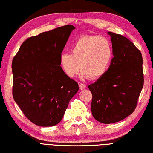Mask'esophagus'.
<instances>
[{
	"instance_id": "obj_1",
	"label": "esophagus",
	"mask_w": 153,
	"mask_h": 153,
	"mask_svg": "<svg viewBox=\"0 0 153 153\" xmlns=\"http://www.w3.org/2000/svg\"><path fill=\"white\" fill-rule=\"evenodd\" d=\"M79 89H80V90L85 89L86 88V85L83 83H79Z\"/></svg>"
}]
</instances>
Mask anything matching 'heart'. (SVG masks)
<instances>
[{
    "label": "heart",
    "instance_id": "1",
    "mask_svg": "<svg viewBox=\"0 0 153 153\" xmlns=\"http://www.w3.org/2000/svg\"><path fill=\"white\" fill-rule=\"evenodd\" d=\"M71 53H64L59 57L60 65L69 77L77 74L80 66L82 77L98 79L107 72L113 58L111 43L99 36L79 38L73 45Z\"/></svg>",
    "mask_w": 153,
    "mask_h": 153
}]
</instances>
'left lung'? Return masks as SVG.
<instances>
[{"mask_svg":"<svg viewBox=\"0 0 153 153\" xmlns=\"http://www.w3.org/2000/svg\"><path fill=\"white\" fill-rule=\"evenodd\" d=\"M107 33L114 57L107 72L89 86L92 115L105 124L119 122L132 114L144 81L141 51L125 36Z\"/></svg>","mask_w":153,"mask_h":153,"instance_id":"left-lung-1","label":"left lung"}]
</instances>
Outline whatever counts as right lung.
I'll use <instances>...</instances> for the list:
<instances>
[{
  "instance_id": "1",
  "label": "right lung",
  "mask_w": 153,
  "mask_h": 153,
  "mask_svg": "<svg viewBox=\"0 0 153 153\" xmlns=\"http://www.w3.org/2000/svg\"><path fill=\"white\" fill-rule=\"evenodd\" d=\"M75 28L66 25L29 37L13 58V98L36 126L59 123L71 99L78 91V84L64 72L59 63Z\"/></svg>"
}]
</instances>
